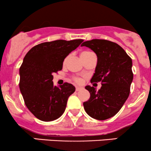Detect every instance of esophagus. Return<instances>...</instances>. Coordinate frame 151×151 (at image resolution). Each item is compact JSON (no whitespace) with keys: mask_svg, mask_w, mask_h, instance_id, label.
Returning <instances> with one entry per match:
<instances>
[{"mask_svg":"<svg viewBox=\"0 0 151 151\" xmlns=\"http://www.w3.org/2000/svg\"><path fill=\"white\" fill-rule=\"evenodd\" d=\"M81 89H82V88H81V87H79V86H76V89H75L76 91H80V90H81Z\"/></svg>","mask_w":151,"mask_h":151,"instance_id":"esophagus-1","label":"esophagus"}]
</instances>
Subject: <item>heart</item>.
Returning a JSON list of instances; mask_svg holds the SVG:
<instances>
[{
  "mask_svg": "<svg viewBox=\"0 0 151 151\" xmlns=\"http://www.w3.org/2000/svg\"><path fill=\"white\" fill-rule=\"evenodd\" d=\"M91 53H92V52H89V51L82 52L81 53V58L85 57V56H86V55H89V54H91ZM67 58H66L65 59V60H64V64H65L66 62H67ZM72 80H73L75 83H77V84H81V83L82 82V79H81V78H79V77H72Z\"/></svg>",
  "mask_w": 151,
  "mask_h": 151,
  "instance_id": "obj_1",
  "label": "heart"
}]
</instances>
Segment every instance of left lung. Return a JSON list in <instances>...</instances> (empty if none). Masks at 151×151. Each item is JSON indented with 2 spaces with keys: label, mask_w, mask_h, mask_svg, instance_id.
Segmentation results:
<instances>
[{
  "label": "left lung",
  "mask_w": 151,
  "mask_h": 151,
  "mask_svg": "<svg viewBox=\"0 0 151 151\" xmlns=\"http://www.w3.org/2000/svg\"><path fill=\"white\" fill-rule=\"evenodd\" d=\"M81 46L92 50L97 56L91 83L101 82L98 91L93 86H85L90 98L83 104L84 110L93 119H110L120 111L129 96L133 77L132 60L120 45L106 40L93 39Z\"/></svg>",
  "instance_id": "obj_1"
}]
</instances>
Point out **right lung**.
I'll return each mask as SVG.
<instances>
[{"instance_id": "obj_1", "label": "right lung", "mask_w": 151, "mask_h": 151, "mask_svg": "<svg viewBox=\"0 0 151 151\" xmlns=\"http://www.w3.org/2000/svg\"><path fill=\"white\" fill-rule=\"evenodd\" d=\"M83 40L42 42L34 46L20 67L19 87L29 111L42 121H52L65 112L67 99L75 91L69 83L54 86L53 74L62 70L65 58Z\"/></svg>"}]
</instances>
